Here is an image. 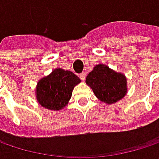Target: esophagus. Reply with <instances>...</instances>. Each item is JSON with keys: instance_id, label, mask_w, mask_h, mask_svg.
<instances>
[{"instance_id": "esophagus-1", "label": "esophagus", "mask_w": 159, "mask_h": 159, "mask_svg": "<svg viewBox=\"0 0 159 159\" xmlns=\"http://www.w3.org/2000/svg\"><path fill=\"white\" fill-rule=\"evenodd\" d=\"M80 78L81 80H85V79H86V73H85V72L80 73Z\"/></svg>"}]
</instances>
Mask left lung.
Wrapping results in <instances>:
<instances>
[{"label": "left lung", "mask_w": 159, "mask_h": 159, "mask_svg": "<svg viewBox=\"0 0 159 159\" xmlns=\"http://www.w3.org/2000/svg\"><path fill=\"white\" fill-rule=\"evenodd\" d=\"M95 96L106 103H114L126 94L125 77L111 70L105 64H98L86 79Z\"/></svg>", "instance_id": "obj_1"}]
</instances>
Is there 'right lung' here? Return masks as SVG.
<instances>
[{
    "mask_svg": "<svg viewBox=\"0 0 159 159\" xmlns=\"http://www.w3.org/2000/svg\"><path fill=\"white\" fill-rule=\"evenodd\" d=\"M80 82V78L73 72L56 69L38 82L37 100L48 110H61L68 103L72 90Z\"/></svg>",
    "mask_w": 159,
    "mask_h": 159,
    "instance_id": "obj_1",
    "label": "right lung"
}]
</instances>
